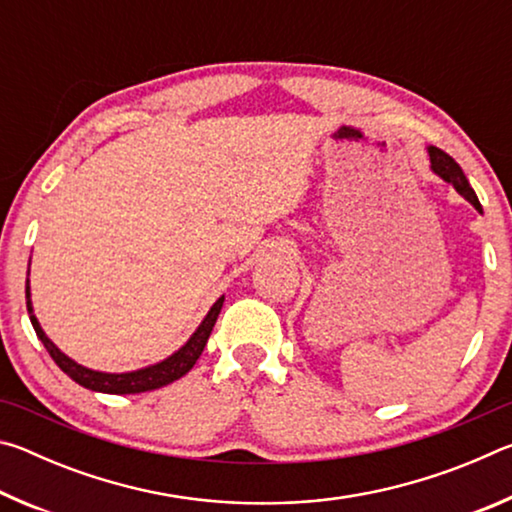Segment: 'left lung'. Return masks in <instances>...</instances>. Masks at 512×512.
<instances>
[{
	"label": "left lung",
	"mask_w": 512,
	"mask_h": 512,
	"mask_svg": "<svg viewBox=\"0 0 512 512\" xmlns=\"http://www.w3.org/2000/svg\"><path fill=\"white\" fill-rule=\"evenodd\" d=\"M429 158H431V169L436 171L440 178H445L447 183H452L456 192L461 194V196H465L467 201H470V203L476 207V210L481 212V203H479V198H476L474 189L470 187V183H467V178H465L463 169L458 167V164H456V160L452 158V155H447L445 151L436 149V146H429Z\"/></svg>",
	"instance_id": "8db88e82"
}]
</instances>
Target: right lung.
<instances>
[{
  "instance_id": "add662e5",
  "label": "right lung",
  "mask_w": 512,
  "mask_h": 512,
  "mask_svg": "<svg viewBox=\"0 0 512 512\" xmlns=\"http://www.w3.org/2000/svg\"><path fill=\"white\" fill-rule=\"evenodd\" d=\"M27 298H29V280H27ZM29 314H31V300H27ZM223 307V298H219L212 305L210 314L205 316V320L201 323V327L196 329L192 339H189L183 348H180L176 354H171L169 359H164L162 363H155V366L135 370V372H124V375H110V372H97L90 368H83L79 363L72 361L69 357H65L54 343H51L42 327L38 323L36 316L31 318V325L36 329L38 339L45 345L47 352L51 354V359L56 361V366L65 372V375L72 377L76 384H81L90 391H99V393H112V395H133V393H146V391H155V388H162L171 384V381L180 379L183 375H187L189 370L194 368V363L201 357V352L205 348L207 339H210L212 327L219 318V311Z\"/></svg>"
}]
</instances>
